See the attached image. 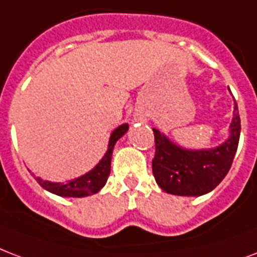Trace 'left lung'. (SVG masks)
I'll use <instances>...</instances> for the list:
<instances>
[{"instance_id": "obj_1", "label": "left lung", "mask_w": 257, "mask_h": 257, "mask_svg": "<svg viewBox=\"0 0 257 257\" xmlns=\"http://www.w3.org/2000/svg\"><path fill=\"white\" fill-rule=\"evenodd\" d=\"M240 115L234 102L229 139L211 150H186L154 128L155 158L152 171L163 191L174 195L199 197L220 185L232 166L240 140Z\"/></svg>"}]
</instances>
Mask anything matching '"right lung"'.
Returning <instances> with one entry per match:
<instances>
[{
    "label": "right lung",
    "instance_id": "add662e5",
    "mask_svg": "<svg viewBox=\"0 0 257 257\" xmlns=\"http://www.w3.org/2000/svg\"><path fill=\"white\" fill-rule=\"evenodd\" d=\"M128 128V124H122L111 132L105 156L99 160V163L91 171L86 172L85 175L75 178L72 181H68L67 183H55V182L43 181L42 178L37 176V183L42 186L43 189H46L47 191L60 195V197H67V198H82V197H89V195L98 193L105 186L107 176L110 174L111 155H113L114 144L120 137L124 136Z\"/></svg>",
    "mask_w": 257,
    "mask_h": 257
}]
</instances>
